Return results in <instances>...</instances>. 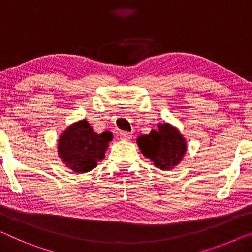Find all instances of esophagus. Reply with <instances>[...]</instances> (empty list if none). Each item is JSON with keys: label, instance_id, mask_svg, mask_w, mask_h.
Listing matches in <instances>:
<instances>
[{"label": "esophagus", "instance_id": "1", "mask_svg": "<svg viewBox=\"0 0 252 252\" xmlns=\"http://www.w3.org/2000/svg\"><path fill=\"white\" fill-rule=\"evenodd\" d=\"M132 137V133L131 132H126V131H122V132H120V138L123 139V140H127V139H131Z\"/></svg>", "mask_w": 252, "mask_h": 252}]
</instances>
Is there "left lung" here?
<instances>
[{
	"label": "left lung",
	"mask_w": 252,
	"mask_h": 252,
	"mask_svg": "<svg viewBox=\"0 0 252 252\" xmlns=\"http://www.w3.org/2000/svg\"><path fill=\"white\" fill-rule=\"evenodd\" d=\"M137 144L146 158L160 170L176 166L187 152L186 139L170 123H159L158 130L138 137Z\"/></svg>",
	"instance_id": "1"
}]
</instances>
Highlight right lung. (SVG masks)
I'll use <instances>...</instances> for the list:
<instances>
[{"instance_id":"right-lung-1","label":"right lung","mask_w":252,"mask_h":252,"mask_svg":"<svg viewBox=\"0 0 252 252\" xmlns=\"http://www.w3.org/2000/svg\"><path fill=\"white\" fill-rule=\"evenodd\" d=\"M113 134L108 131L94 132L88 121L81 120L71 125L59 139L58 153L60 158L76 173H87L104 159L108 142Z\"/></svg>"}]
</instances>
